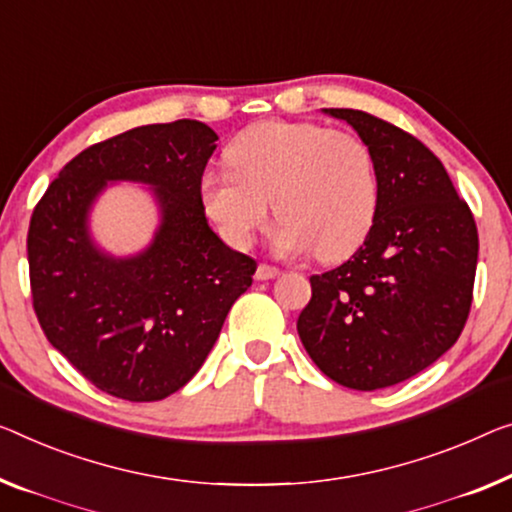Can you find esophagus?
I'll use <instances>...</instances> for the list:
<instances>
[{"mask_svg":"<svg viewBox=\"0 0 512 512\" xmlns=\"http://www.w3.org/2000/svg\"><path fill=\"white\" fill-rule=\"evenodd\" d=\"M278 276H280V269H276V266H269V264H259L255 271V280H271Z\"/></svg>","mask_w":512,"mask_h":512,"instance_id":"esophagus-1","label":"esophagus"}]
</instances>
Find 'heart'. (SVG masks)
I'll return each mask as SVG.
<instances>
[{
	"instance_id": "heart-1",
	"label": "heart",
	"mask_w": 512,
	"mask_h": 512,
	"mask_svg": "<svg viewBox=\"0 0 512 512\" xmlns=\"http://www.w3.org/2000/svg\"><path fill=\"white\" fill-rule=\"evenodd\" d=\"M232 172L202 179V204L223 239L248 248L273 211L278 253L317 248L324 262L347 257L375 223L379 179L361 137L310 121H259L225 149Z\"/></svg>"
}]
</instances>
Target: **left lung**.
<instances>
[{
  "label": "left lung",
  "instance_id": "left-lung-1",
  "mask_svg": "<svg viewBox=\"0 0 512 512\" xmlns=\"http://www.w3.org/2000/svg\"><path fill=\"white\" fill-rule=\"evenodd\" d=\"M368 144L379 202L363 246L312 276L296 322L305 352L338 384L375 391L418 375L469 317L478 232L441 160L414 135L361 110L331 108Z\"/></svg>",
  "mask_w": 512,
  "mask_h": 512
}]
</instances>
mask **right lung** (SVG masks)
Wrapping results in <instances>:
<instances>
[{"instance_id": "1", "label": "right lung", "mask_w": 512, "mask_h": 512, "mask_svg": "<svg viewBox=\"0 0 512 512\" xmlns=\"http://www.w3.org/2000/svg\"><path fill=\"white\" fill-rule=\"evenodd\" d=\"M218 135L195 119L137 126L68 163L36 204L27 234L38 322L75 370L114 398L156 402L202 368L255 259L211 230L202 174ZM140 182L159 209L152 241L112 256L90 211L112 182Z\"/></svg>"}]
</instances>
